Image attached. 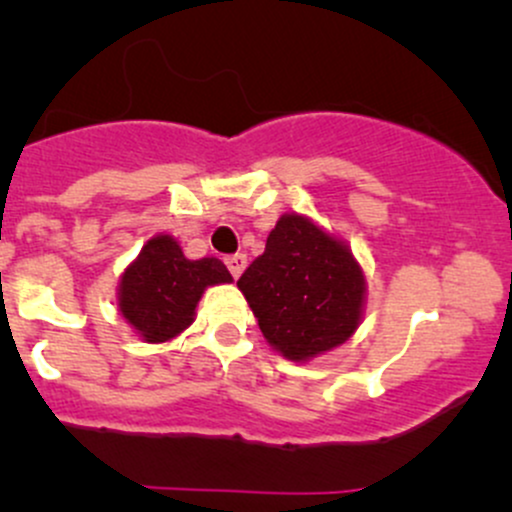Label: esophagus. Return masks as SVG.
<instances>
[{
  "mask_svg": "<svg viewBox=\"0 0 512 512\" xmlns=\"http://www.w3.org/2000/svg\"><path fill=\"white\" fill-rule=\"evenodd\" d=\"M226 267L231 269V274L238 276L245 272V267H248V257L243 255V252H238V255H231V257H226Z\"/></svg>",
  "mask_w": 512,
  "mask_h": 512,
  "instance_id": "1",
  "label": "esophagus"
}]
</instances>
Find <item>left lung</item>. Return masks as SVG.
Here are the masks:
<instances>
[{"label":"left lung","instance_id":"8db88e82","mask_svg":"<svg viewBox=\"0 0 512 512\" xmlns=\"http://www.w3.org/2000/svg\"><path fill=\"white\" fill-rule=\"evenodd\" d=\"M238 289L264 339L289 361H310L358 330L366 276L344 240L308 216L284 214Z\"/></svg>","mask_w":512,"mask_h":512}]
</instances>
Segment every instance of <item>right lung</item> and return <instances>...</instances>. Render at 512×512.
Here are the masks:
<instances>
[{
    "label": "right lung",
    "mask_w": 512,
    "mask_h": 512,
    "mask_svg": "<svg viewBox=\"0 0 512 512\" xmlns=\"http://www.w3.org/2000/svg\"><path fill=\"white\" fill-rule=\"evenodd\" d=\"M231 281L221 260H187L178 240L161 233L122 272L117 308L144 342L163 344L195 322L197 303L209 286Z\"/></svg>",
    "instance_id": "right-lung-1"
}]
</instances>
